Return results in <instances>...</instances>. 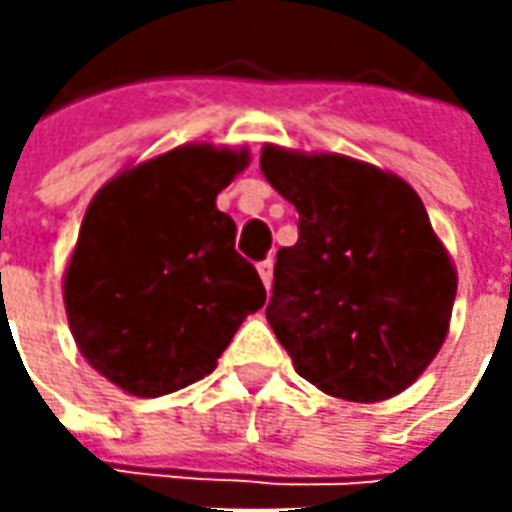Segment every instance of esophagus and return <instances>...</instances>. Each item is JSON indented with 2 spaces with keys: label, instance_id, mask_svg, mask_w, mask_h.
Listing matches in <instances>:
<instances>
[{
  "label": "esophagus",
  "instance_id": "esophagus-1",
  "mask_svg": "<svg viewBox=\"0 0 512 512\" xmlns=\"http://www.w3.org/2000/svg\"><path fill=\"white\" fill-rule=\"evenodd\" d=\"M259 276H262L265 287L273 285V259H265V262H259Z\"/></svg>",
  "mask_w": 512,
  "mask_h": 512
}]
</instances>
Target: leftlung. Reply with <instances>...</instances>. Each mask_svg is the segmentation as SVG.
Here are the masks:
<instances>
[{
	"mask_svg": "<svg viewBox=\"0 0 512 512\" xmlns=\"http://www.w3.org/2000/svg\"><path fill=\"white\" fill-rule=\"evenodd\" d=\"M262 173L299 210L273 267L267 322L296 373L330 396L382 402L439 353L456 270L416 190L347 156L262 150Z\"/></svg>",
	"mask_w": 512,
	"mask_h": 512,
	"instance_id": "8db88e82",
	"label": "left lung"
}]
</instances>
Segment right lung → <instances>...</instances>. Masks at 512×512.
<instances>
[{"mask_svg":"<svg viewBox=\"0 0 512 512\" xmlns=\"http://www.w3.org/2000/svg\"><path fill=\"white\" fill-rule=\"evenodd\" d=\"M247 150L185 145L125 170L90 202L65 273L70 330L90 367L133 396L199 382L265 305L219 190Z\"/></svg>","mask_w":512,"mask_h":512,"instance_id":"1","label":"right lung"}]
</instances>
